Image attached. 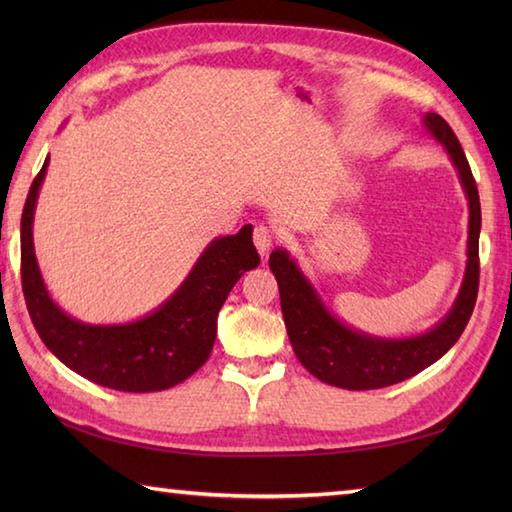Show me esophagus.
Instances as JSON below:
<instances>
[{
  "mask_svg": "<svg viewBox=\"0 0 512 512\" xmlns=\"http://www.w3.org/2000/svg\"><path fill=\"white\" fill-rule=\"evenodd\" d=\"M253 239H255V246H257V250H259V255L266 257V255H268V250L273 248V242H275V233H273V228L266 226V224H259V226H255Z\"/></svg>",
  "mask_w": 512,
  "mask_h": 512,
  "instance_id": "esophagus-1",
  "label": "esophagus"
}]
</instances>
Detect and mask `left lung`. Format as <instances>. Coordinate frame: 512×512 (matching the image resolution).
<instances>
[{"label": "left lung", "mask_w": 512, "mask_h": 512, "mask_svg": "<svg viewBox=\"0 0 512 512\" xmlns=\"http://www.w3.org/2000/svg\"><path fill=\"white\" fill-rule=\"evenodd\" d=\"M422 125L424 132L438 140L449 154L469 200V239H466V268L460 292L451 310L431 330L402 339H385L356 330L332 314L295 257H290L286 248H275L268 266L279 286L290 345L299 363L321 383L354 391L396 385L447 354L471 319L477 284H480V255H477L482 228L480 195L469 160L447 121L438 114H424Z\"/></svg>", "instance_id": "1"}]
</instances>
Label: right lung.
<instances>
[{
	"label": "right lung",
	"instance_id": "add662e5",
	"mask_svg": "<svg viewBox=\"0 0 512 512\" xmlns=\"http://www.w3.org/2000/svg\"><path fill=\"white\" fill-rule=\"evenodd\" d=\"M50 158L28 191L21 215V286L41 341L83 378L116 391H162L187 380L209 358L217 314L246 270L257 268L253 226L215 237L173 295L145 317L127 323H85L70 317L43 284L32 239L39 189Z\"/></svg>",
	"mask_w": 512,
	"mask_h": 512
}]
</instances>
